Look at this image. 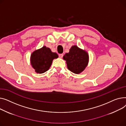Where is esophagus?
Returning a JSON list of instances; mask_svg holds the SVG:
<instances>
[{
	"instance_id": "34e87169",
	"label": "esophagus",
	"mask_w": 126,
	"mask_h": 126,
	"mask_svg": "<svg viewBox=\"0 0 126 126\" xmlns=\"http://www.w3.org/2000/svg\"><path fill=\"white\" fill-rule=\"evenodd\" d=\"M63 57V54H59V57H60V58H62Z\"/></svg>"
}]
</instances>
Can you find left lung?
I'll return each mask as SVG.
<instances>
[{
    "label": "left lung",
    "instance_id": "8db88e82",
    "mask_svg": "<svg viewBox=\"0 0 126 126\" xmlns=\"http://www.w3.org/2000/svg\"><path fill=\"white\" fill-rule=\"evenodd\" d=\"M63 59L66 61L67 68L70 71L79 74L87 66L89 55L85 50L74 45L70 48L69 52L64 54Z\"/></svg>",
    "mask_w": 126,
    "mask_h": 126
}]
</instances>
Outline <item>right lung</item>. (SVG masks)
<instances>
[{"instance_id":"right-lung-1","label":"right lung","mask_w":126,"mask_h":126,"mask_svg":"<svg viewBox=\"0 0 126 126\" xmlns=\"http://www.w3.org/2000/svg\"><path fill=\"white\" fill-rule=\"evenodd\" d=\"M58 57L57 54L52 52L49 48L43 46L32 53L31 64L36 73L42 74L49 69L53 60Z\"/></svg>"}]
</instances>
